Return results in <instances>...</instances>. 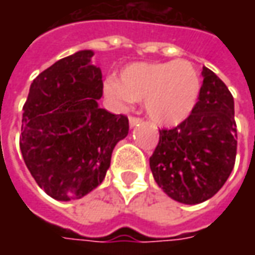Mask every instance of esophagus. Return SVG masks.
I'll use <instances>...</instances> for the list:
<instances>
[{"instance_id": "esophagus-1", "label": "esophagus", "mask_w": 255, "mask_h": 255, "mask_svg": "<svg viewBox=\"0 0 255 255\" xmlns=\"http://www.w3.org/2000/svg\"><path fill=\"white\" fill-rule=\"evenodd\" d=\"M140 123H142V121H140L139 118H134V116H130V118H129V125H130V128L139 126Z\"/></svg>"}]
</instances>
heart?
Returning a JSON list of instances; mask_svg holds the SVG:
<instances>
[{"label":"heart","instance_id":"obj_1","mask_svg":"<svg viewBox=\"0 0 255 255\" xmlns=\"http://www.w3.org/2000/svg\"><path fill=\"white\" fill-rule=\"evenodd\" d=\"M105 96L118 109L143 101L147 118L162 128L184 122L199 102L201 78L186 59L164 62H134L123 68L121 78L108 79Z\"/></svg>","mask_w":255,"mask_h":255}]
</instances>
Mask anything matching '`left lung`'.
I'll list each match as a JSON object with an SVG mask.
<instances>
[{
    "label": "left lung",
    "mask_w": 255,
    "mask_h": 255,
    "mask_svg": "<svg viewBox=\"0 0 255 255\" xmlns=\"http://www.w3.org/2000/svg\"><path fill=\"white\" fill-rule=\"evenodd\" d=\"M199 102L170 130H160L149 159L157 186L170 199L199 204L224 186L236 162L237 126L234 99L217 75L203 66Z\"/></svg>",
    "instance_id": "1"
}]
</instances>
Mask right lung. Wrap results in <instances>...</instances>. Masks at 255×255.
Wrapping results in <instances>:
<instances>
[{
  "instance_id": "right-lung-1",
  "label": "right lung",
  "mask_w": 255,
  "mask_h": 255,
  "mask_svg": "<svg viewBox=\"0 0 255 255\" xmlns=\"http://www.w3.org/2000/svg\"><path fill=\"white\" fill-rule=\"evenodd\" d=\"M93 51L59 59L31 84L22 108L19 147L38 186L59 201L82 199L111 166L118 142L128 136L123 115L101 109V68Z\"/></svg>"
}]
</instances>
